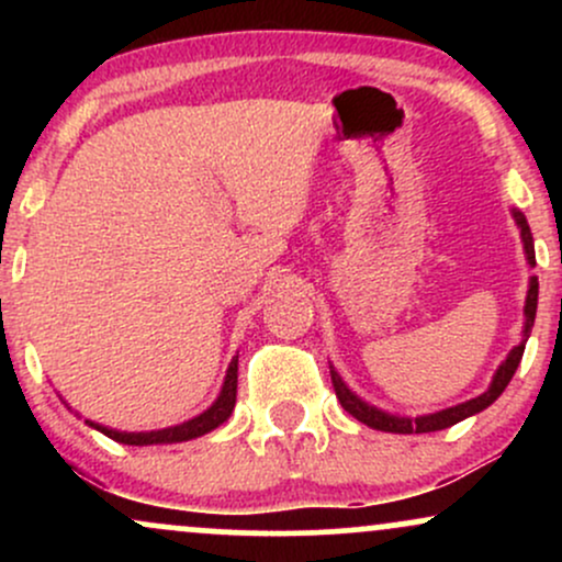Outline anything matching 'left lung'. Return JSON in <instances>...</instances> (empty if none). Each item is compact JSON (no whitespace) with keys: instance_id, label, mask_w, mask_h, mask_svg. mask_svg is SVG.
Here are the masks:
<instances>
[{"instance_id":"left-lung-1","label":"left lung","mask_w":562,"mask_h":562,"mask_svg":"<svg viewBox=\"0 0 562 562\" xmlns=\"http://www.w3.org/2000/svg\"><path fill=\"white\" fill-rule=\"evenodd\" d=\"M513 218H515V224H518V229H520V240H524L528 267L533 269V267H537V254H533L531 227H528L526 216L520 214L518 209H513ZM537 301H539V280H537V274H531V277H528V293H526V306H524V317H526L524 338H520L518 346H513V351L507 353L505 362L496 367V372H494L492 383H488V389L483 391L481 396L470 398V402H462L457 406H449V409L434 412V415H420V417L391 415V412L378 409V406L367 404L364 398H359L357 393H353L344 383V378L338 375V370H335V367L330 364V378H333L335 396H338L340 406H344L348 415L357 417L359 423L370 425V428L385 430V434H434V430H443V428H449V425H457L460 420H465V417L479 415V412L486 409V406H492L496 398L502 396V391L507 389V383L513 380L515 370H518L520 359H524V351H526V340H528V335H531L533 319H537Z\"/></svg>"}]
</instances>
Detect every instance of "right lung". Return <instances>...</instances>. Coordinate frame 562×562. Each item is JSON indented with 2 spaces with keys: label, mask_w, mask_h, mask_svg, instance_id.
<instances>
[{
  "label": "right lung",
  "mask_w": 562,
  "mask_h": 562,
  "mask_svg": "<svg viewBox=\"0 0 562 562\" xmlns=\"http://www.w3.org/2000/svg\"><path fill=\"white\" fill-rule=\"evenodd\" d=\"M237 402V357H232V362L227 367V375H224L222 391H218L216 402L209 406L205 412H200L198 417L187 420L182 425H171V428H160V430H142V434H126V430H115L108 428V425L83 420L89 428L100 430L108 438L119 443H128V447H150V443H179V441H190V438H198L203 434H211V430L218 428L222 423L229 420L232 409H235Z\"/></svg>",
  "instance_id": "add662e5"
}]
</instances>
